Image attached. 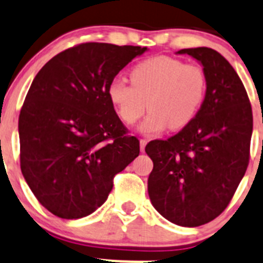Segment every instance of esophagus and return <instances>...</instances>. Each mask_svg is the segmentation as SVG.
<instances>
[{"label": "esophagus", "mask_w": 263, "mask_h": 263, "mask_svg": "<svg viewBox=\"0 0 263 263\" xmlns=\"http://www.w3.org/2000/svg\"><path fill=\"white\" fill-rule=\"evenodd\" d=\"M139 143H141V151L143 152L144 151V147H146V144H147V139L142 138L141 141H139Z\"/></svg>", "instance_id": "esophagus-1"}]
</instances>
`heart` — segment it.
I'll return each instance as SVG.
<instances>
[{
  "label": "heart",
  "mask_w": 263,
  "mask_h": 263,
  "mask_svg": "<svg viewBox=\"0 0 263 263\" xmlns=\"http://www.w3.org/2000/svg\"><path fill=\"white\" fill-rule=\"evenodd\" d=\"M130 81L116 79L108 86V98L120 119L134 125L151 109L142 124L143 133L181 129L192 121L206 91V76L201 66L160 55L146 59L130 71Z\"/></svg>",
  "instance_id": "obj_1"
}]
</instances>
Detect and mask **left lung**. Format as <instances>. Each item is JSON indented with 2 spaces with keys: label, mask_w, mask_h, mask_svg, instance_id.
Instances as JSON below:
<instances>
[{
  "label": "left lung",
  "mask_w": 263,
  "mask_h": 263,
  "mask_svg": "<svg viewBox=\"0 0 263 263\" xmlns=\"http://www.w3.org/2000/svg\"><path fill=\"white\" fill-rule=\"evenodd\" d=\"M206 76L201 107L176 136L146 146L152 205L184 227L208 223L231 201L249 164L253 115L247 90L231 64L209 47L182 49Z\"/></svg>",
  "instance_id": "left-lung-1"
}]
</instances>
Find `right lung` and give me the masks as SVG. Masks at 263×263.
Listing matches in <instances>:
<instances>
[{
    "label": "right lung",
    "instance_id": "add662e5",
    "mask_svg": "<svg viewBox=\"0 0 263 263\" xmlns=\"http://www.w3.org/2000/svg\"><path fill=\"white\" fill-rule=\"evenodd\" d=\"M146 50L85 42L55 55L34 77L19 115L21 169L54 216L77 219L96 212L115 176L139 155L108 86Z\"/></svg>",
    "mask_w": 263,
    "mask_h": 263
}]
</instances>
